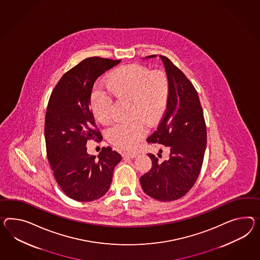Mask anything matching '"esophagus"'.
I'll return each mask as SVG.
<instances>
[{
  "instance_id": "34e87169",
  "label": "esophagus",
  "mask_w": 260,
  "mask_h": 260,
  "mask_svg": "<svg viewBox=\"0 0 260 260\" xmlns=\"http://www.w3.org/2000/svg\"><path fill=\"white\" fill-rule=\"evenodd\" d=\"M123 155L129 156V157H131V158H134V157H136V156L138 155V153H134V152H125V153H123Z\"/></svg>"
}]
</instances>
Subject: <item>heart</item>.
Segmentation results:
<instances>
[{"label": "heart", "mask_w": 260, "mask_h": 260, "mask_svg": "<svg viewBox=\"0 0 260 260\" xmlns=\"http://www.w3.org/2000/svg\"><path fill=\"white\" fill-rule=\"evenodd\" d=\"M106 86L117 100L130 102V118L134 119L110 129L108 140L121 149H133L146 133L143 120L153 123L165 112L170 97L169 78L161 71L151 72L144 66L131 64L109 74ZM90 107L94 118L101 124L107 125L112 120V100L106 91H94Z\"/></svg>", "instance_id": "b5f03b06"}]
</instances>
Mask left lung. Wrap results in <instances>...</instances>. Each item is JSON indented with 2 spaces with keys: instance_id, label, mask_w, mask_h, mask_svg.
<instances>
[{
  "instance_id": "obj_1",
  "label": "left lung",
  "mask_w": 260,
  "mask_h": 260,
  "mask_svg": "<svg viewBox=\"0 0 260 260\" xmlns=\"http://www.w3.org/2000/svg\"><path fill=\"white\" fill-rule=\"evenodd\" d=\"M160 58L170 81V97L163 119L147 141L164 145L169 157L160 161V154L156 157L148 153L152 168L140 177V185L153 199L170 202L186 195L199 176L207 146V127L199 96L190 81L166 56Z\"/></svg>"
}]
</instances>
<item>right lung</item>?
<instances>
[{"label":"right lung","mask_w":260,"mask_h":260,"mask_svg":"<svg viewBox=\"0 0 260 260\" xmlns=\"http://www.w3.org/2000/svg\"><path fill=\"white\" fill-rule=\"evenodd\" d=\"M120 60L88 57L64 74L53 88L45 116L47 156L53 175L68 197L78 202L99 199L112 182L121 155L110 146L88 154V140H102L89 108L97 78Z\"/></svg>","instance_id":"right-lung-1"}]
</instances>
